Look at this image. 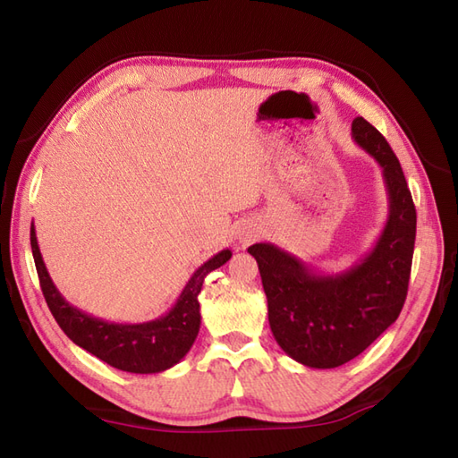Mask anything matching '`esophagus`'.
Here are the masks:
<instances>
[{"label":"esophagus","mask_w":458,"mask_h":458,"mask_svg":"<svg viewBox=\"0 0 458 458\" xmlns=\"http://www.w3.org/2000/svg\"><path fill=\"white\" fill-rule=\"evenodd\" d=\"M258 233H259V232L255 230V228H251V230H243V233H242V236H243V238H242V242H246V243H248L250 240H253L255 236H258Z\"/></svg>","instance_id":"obj_1"}]
</instances>
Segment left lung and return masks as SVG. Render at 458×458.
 <instances>
[{
	"label": "left lung",
	"instance_id": "left-lung-1",
	"mask_svg": "<svg viewBox=\"0 0 458 458\" xmlns=\"http://www.w3.org/2000/svg\"><path fill=\"white\" fill-rule=\"evenodd\" d=\"M351 136L375 157L385 177L388 218L363 259L342 273H320L275 243H253L267 296L271 332L291 359L334 369L355 359L396 322L408 294L416 207L396 154L363 116Z\"/></svg>",
	"mask_w": 458,
	"mask_h": 458
}]
</instances>
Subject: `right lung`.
I'll use <instances>...</instances> for the list:
<instances>
[{
    "label": "right lung",
    "instance_id": "obj_1",
    "mask_svg": "<svg viewBox=\"0 0 458 458\" xmlns=\"http://www.w3.org/2000/svg\"><path fill=\"white\" fill-rule=\"evenodd\" d=\"M30 248L42 294L64 334L107 365L136 375L162 373L189 353L200 327L199 293L203 289V281L210 271L218 269L232 258L230 250H222L200 265L167 314L142 324H116L81 312L64 299L42 261L35 225H30Z\"/></svg>",
    "mask_w": 458,
    "mask_h": 458
}]
</instances>
